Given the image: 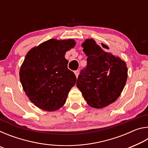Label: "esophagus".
Returning <instances> with one entry per match:
<instances>
[{"label":"esophagus","mask_w":148,"mask_h":148,"mask_svg":"<svg viewBox=\"0 0 148 148\" xmlns=\"http://www.w3.org/2000/svg\"><path fill=\"white\" fill-rule=\"evenodd\" d=\"M74 74L76 75V77H78V75H79V71H74Z\"/></svg>","instance_id":"1"}]
</instances>
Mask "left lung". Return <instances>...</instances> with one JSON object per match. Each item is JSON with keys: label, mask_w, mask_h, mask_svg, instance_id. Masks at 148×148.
<instances>
[{"label": "left lung", "mask_w": 148, "mask_h": 148, "mask_svg": "<svg viewBox=\"0 0 148 148\" xmlns=\"http://www.w3.org/2000/svg\"><path fill=\"white\" fill-rule=\"evenodd\" d=\"M82 47L87 63L76 86L90 106L102 108L121 95L127 79V65L119 57L104 51L93 39H86Z\"/></svg>", "instance_id": "8db88e82"}]
</instances>
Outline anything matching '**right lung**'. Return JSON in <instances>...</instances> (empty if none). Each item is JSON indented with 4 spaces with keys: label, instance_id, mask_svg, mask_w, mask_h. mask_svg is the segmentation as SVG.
<instances>
[{
    "label": "right lung",
    "instance_id": "add662e5",
    "mask_svg": "<svg viewBox=\"0 0 148 148\" xmlns=\"http://www.w3.org/2000/svg\"><path fill=\"white\" fill-rule=\"evenodd\" d=\"M73 39H50L27 53L19 71L24 91L35 106L45 111H56L65 104L76 77L68 69L64 56L73 48Z\"/></svg>",
    "mask_w": 148,
    "mask_h": 148
}]
</instances>
